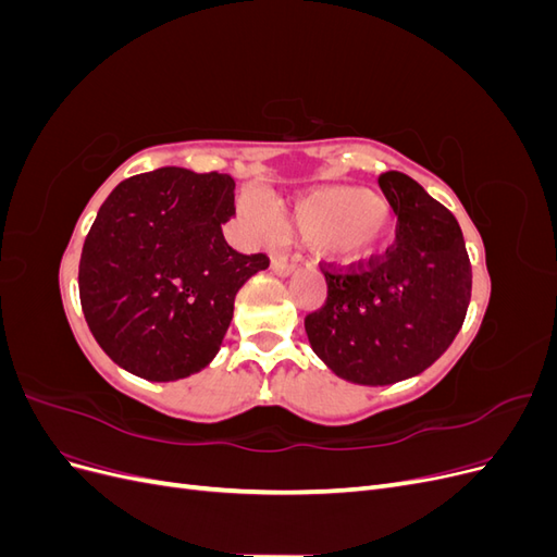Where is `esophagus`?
<instances>
[{
  "mask_svg": "<svg viewBox=\"0 0 557 557\" xmlns=\"http://www.w3.org/2000/svg\"><path fill=\"white\" fill-rule=\"evenodd\" d=\"M272 269H274V272H276L278 276H290V274L295 272V269H297V262H288V260L281 258V256H274Z\"/></svg>",
  "mask_w": 557,
  "mask_h": 557,
  "instance_id": "1",
  "label": "esophagus"
}]
</instances>
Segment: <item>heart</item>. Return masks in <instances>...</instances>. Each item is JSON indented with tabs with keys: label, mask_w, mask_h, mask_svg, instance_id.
Masks as SVG:
<instances>
[{
	"label": "heart",
	"mask_w": 557,
	"mask_h": 557,
	"mask_svg": "<svg viewBox=\"0 0 557 557\" xmlns=\"http://www.w3.org/2000/svg\"><path fill=\"white\" fill-rule=\"evenodd\" d=\"M246 215L252 223L267 225L264 211L252 199L246 201ZM290 218L325 258L352 262L367 258L385 242L395 215L391 201L374 190L330 185L297 197Z\"/></svg>",
	"instance_id": "obj_1"
}]
</instances>
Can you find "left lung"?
I'll return each mask as SVG.
<instances>
[{
	"mask_svg": "<svg viewBox=\"0 0 557 557\" xmlns=\"http://www.w3.org/2000/svg\"><path fill=\"white\" fill-rule=\"evenodd\" d=\"M379 185L397 215L393 246L348 267L320 262L327 299L305 318L315 356L364 385L416 376L442 358L471 297L455 215L407 174L385 172Z\"/></svg>",
	"mask_w": 557,
	"mask_h": 557,
	"instance_id": "left-lung-1",
	"label": "left lung"
}]
</instances>
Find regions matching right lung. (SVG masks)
<instances>
[{
	"mask_svg": "<svg viewBox=\"0 0 557 557\" xmlns=\"http://www.w3.org/2000/svg\"><path fill=\"white\" fill-rule=\"evenodd\" d=\"M234 181L181 166L125 178L83 244L78 295L107 356L148 381L185 379L221 348L242 285L269 267L223 237Z\"/></svg>",
	"mask_w": 557,
	"mask_h": 557,
	"instance_id": "add662e5",
	"label": "right lung"
}]
</instances>
